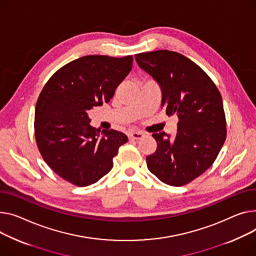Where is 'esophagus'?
<instances>
[{
	"label": "esophagus",
	"instance_id": "obj_1",
	"mask_svg": "<svg viewBox=\"0 0 256 256\" xmlns=\"http://www.w3.org/2000/svg\"><path fill=\"white\" fill-rule=\"evenodd\" d=\"M143 132H130L128 134V138L130 140H139L143 137Z\"/></svg>",
	"mask_w": 256,
	"mask_h": 256
}]
</instances>
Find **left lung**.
<instances>
[{
  "label": "left lung",
  "instance_id": "left-lung-1",
  "mask_svg": "<svg viewBox=\"0 0 256 256\" xmlns=\"http://www.w3.org/2000/svg\"><path fill=\"white\" fill-rule=\"evenodd\" d=\"M138 66L160 85L162 108L176 114L177 132L153 134L158 143L146 158L162 182L182 186L212 166L226 138L222 98L211 78L186 56L170 50L134 56Z\"/></svg>",
  "mask_w": 256,
  "mask_h": 256
}]
</instances>
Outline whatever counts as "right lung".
Returning <instances> with one entry per match:
<instances>
[{
	"instance_id": "1",
	"label": "right lung",
	"mask_w": 256,
	"mask_h": 256,
	"mask_svg": "<svg viewBox=\"0 0 256 256\" xmlns=\"http://www.w3.org/2000/svg\"><path fill=\"white\" fill-rule=\"evenodd\" d=\"M132 66V56H82L62 66L43 88L35 110L36 142L46 164L68 182L96 183L128 142L124 132L92 126L88 111L109 103Z\"/></svg>"
}]
</instances>
